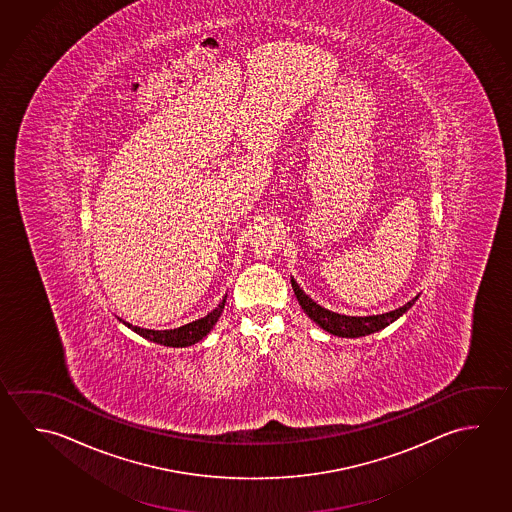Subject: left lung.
I'll return each instance as SVG.
<instances>
[{
  "label": "left lung",
  "mask_w": 512,
  "mask_h": 512,
  "mask_svg": "<svg viewBox=\"0 0 512 512\" xmlns=\"http://www.w3.org/2000/svg\"><path fill=\"white\" fill-rule=\"evenodd\" d=\"M291 286H293L296 300H298V304L302 305L305 314L314 323H318L323 331L331 332V334L340 336V338H359V336H367L372 332L385 329L386 325H390L399 316H403L415 304V300L419 298V295L415 296L408 304H404L403 307L390 311V313L374 314V316H345V314L332 313L329 309L313 302V298L305 295L300 286L296 284L295 278H291Z\"/></svg>",
  "instance_id": "8db88e82"
}]
</instances>
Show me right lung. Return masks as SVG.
Returning a JSON list of instances; mask_svg holds the SVG:
<instances>
[{
  "mask_svg": "<svg viewBox=\"0 0 512 512\" xmlns=\"http://www.w3.org/2000/svg\"><path fill=\"white\" fill-rule=\"evenodd\" d=\"M225 302L226 296L221 300V304L217 305L216 309L212 313H208L205 318H199L196 322L187 323L183 327L169 329V331L142 329V327H136L133 323L124 322L122 318H118V320L127 325L129 329H133L136 334H140L145 340L160 343V345H165V347H189V345H194L199 340H203L208 332L212 331V327L216 325L219 316H221L223 309H225Z\"/></svg>",
  "mask_w": 512,
  "mask_h": 512,
  "instance_id": "obj_1",
  "label": "right lung"
}]
</instances>
